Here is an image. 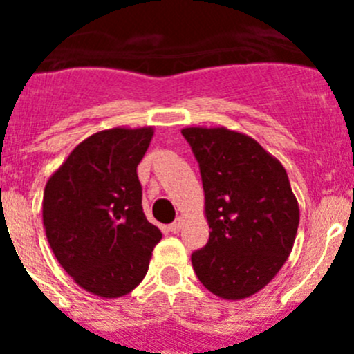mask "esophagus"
<instances>
[{"mask_svg":"<svg viewBox=\"0 0 354 354\" xmlns=\"http://www.w3.org/2000/svg\"><path fill=\"white\" fill-rule=\"evenodd\" d=\"M183 223H184L183 218H177V221H174V223L170 225V230H171V232H174V234H179V232H180V228H183Z\"/></svg>","mask_w":354,"mask_h":354,"instance_id":"34e87169","label":"esophagus"}]
</instances>
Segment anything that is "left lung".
<instances>
[{
	"label": "left lung",
	"instance_id": "left-lung-1",
	"mask_svg": "<svg viewBox=\"0 0 354 354\" xmlns=\"http://www.w3.org/2000/svg\"><path fill=\"white\" fill-rule=\"evenodd\" d=\"M204 184L209 241L192 255L196 277L223 299L264 289L292 252L298 200L286 168L259 142L227 127H184Z\"/></svg>",
	"mask_w": 354,
	"mask_h": 354
}]
</instances>
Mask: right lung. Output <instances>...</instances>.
I'll list each match as a JSON object with an SVG mask.
<instances>
[{
    "label": "right lung",
    "mask_w": 354,
    "mask_h": 354,
    "mask_svg": "<svg viewBox=\"0 0 354 354\" xmlns=\"http://www.w3.org/2000/svg\"><path fill=\"white\" fill-rule=\"evenodd\" d=\"M152 136L150 126L99 131L74 147L44 189L42 221L55 257L99 298L138 287L162 237L143 214L136 174Z\"/></svg>",
    "instance_id": "right-lung-1"
}]
</instances>
